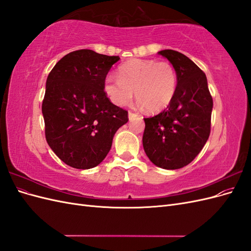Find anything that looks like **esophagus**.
<instances>
[{
	"label": "esophagus",
	"instance_id": "obj_1",
	"mask_svg": "<svg viewBox=\"0 0 251 251\" xmlns=\"http://www.w3.org/2000/svg\"><path fill=\"white\" fill-rule=\"evenodd\" d=\"M138 116V114H136V113H133V112H128V119H133L134 117H137Z\"/></svg>",
	"mask_w": 251,
	"mask_h": 251
}]
</instances>
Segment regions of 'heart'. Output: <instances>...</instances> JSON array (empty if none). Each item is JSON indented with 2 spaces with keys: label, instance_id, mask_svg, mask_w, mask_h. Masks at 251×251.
Segmentation results:
<instances>
[{
  "label": "heart",
  "instance_id": "b5f03b06",
  "mask_svg": "<svg viewBox=\"0 0 251 251\" xmlns=\"http://www.w3.org/2000/svg\"><path fill=\"white\" fill-rule=\"evenodd\" d=\"M103 90L116 105H126L135 96L148 112L158 113L173 101L177 90V74L169 62L133 58L119 66L117 77L109 75Z\"/></svg>",
  "mask_w": 251,
  "mask_h": 251
}]
</instances>
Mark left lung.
Listing matches in <instances>:
<instances>
[{"label":"left lung","mask_w":251,"mask_h":251,"mask_svg":"<svg viewBox=\"0 0 251 251\" xmlns=\"http://www.w3.org/2000/svg\"><path fill=\"white\" fill-rule=\"evenodd\" d=\"M170 60L177 74V90L173 101L154 117L144 118V151L155 165L177 170L191 163L210 134L212 97L206 75L182 53L158 52Z\"/></svg>","instance_id":"obj_1"}]
</instances>
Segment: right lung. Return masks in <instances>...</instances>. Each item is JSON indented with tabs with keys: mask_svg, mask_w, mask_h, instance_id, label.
<instances>
[{
	"mask_svg": "<svg viewBox=\"0 0 251 251\" xmlns=\"http://www.w3.org/2000/svg\"><path fill=\"white\" fill-rule=\"evenodd\" d=\"M119 59L76 50L58 60L48 75L42 104L46 140L74 169L100 164L116 131L127 123V111L113 104L103 91L107 74Z\"/></svg>",
	"mask_w": 251,
	"mask_h": 251,
	"instance_id": "right-lung-1",
	"label": "right lung"
}]
</instances>
